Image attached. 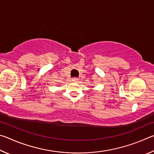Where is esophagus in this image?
Returning <instances> with one entry per match:
<instances>
[{
    "label": "esophagus",
    "mask_w": 154,
    "mask_h": 154,
    "mask_svg": "<svg viewBox=\"0 0 154 154\" xmlns=\"http://www.w3.org/2000/svg\"><path fill=\"white\" fill-rule=\"evenodd\" d=\"M72 82H76L78 81V79L77 77H73V78H72Z\"/></svg>",
    "instance_id": "1"
}]
</instances>
